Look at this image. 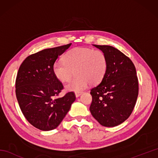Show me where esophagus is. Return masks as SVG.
<instances>
[{
	"label": "esophagus",
	"instance_id": "esophagus-1",
	"mask_svg": "<svg viewBox=\"0 0 158 158\" xmlns=\"http://www.w3.org/2000/svg\"><path fill=\"white\" fill-rule=\"evenodd\" d=\"M82 92H75V96H76V97L77 98V97H79V96H81V94H82Z\"/></svg>",
	"mask_w": 158,
	"mask_h": 158
}]
</instances>
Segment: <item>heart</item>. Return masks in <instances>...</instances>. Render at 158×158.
<instances>
[{"label":"heart","mask_w":158,"mask_h":158,"mask_svg":"<svg viewBox=\"0 0 158 158\" xmlns=\"http://www.w3.org/2000/svg\"><path fill=\"white\" fill-rule=\"evenodd\" d=\"M108 62L106 56L100 50L88 48H75L67 52L64 61H56L53 65V73L59 81H68L74 70L77 76L66 88L69 91L79 92L89 84L96 85L103 79L106 73Z\"/></svg>","instance_id":"b5f03b06"}]
</instances>
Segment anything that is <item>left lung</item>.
<instances>
[{
  "label": "left lung",
  "mask_w": 158,
  "mask_h": 158,
  "mask_svg": "<svg viewBox=\"0 0 158 158\" xmlns=\"http://www.w3.org/2000/svg\"><path fill=\"white\" fill-rule=\"evenodd\" d=\"M105 53L108 66L100 84L91 89L89 110L105 127L119 125L128 118L139 94L136 68L128 57L109 45H94Z\"/></svg>",
  "instance_id": "8db88e82"
}]
</instances>
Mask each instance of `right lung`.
<instances>
[{"label": "right lung", "instance_id": "add662e5", "mask_svg": "<svg viewBox=\"0 0 158 158\" xmlns=\"http://www.w3.org/2000/svg\"><path fill=\"white\" fill-rule=\"evenodd\" d=\"M71 43L41 50L28 56L20 65L15 80V94L23 115L36 128H56L76 99L73 92L56 98L64 89L53 73L58 56Z\"/></svg>", "mask_w": 158, "mask_h": 158}]
</instances>
